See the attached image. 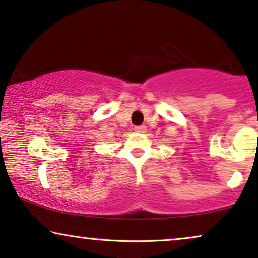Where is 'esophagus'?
<instances>
[{
	"instance_id": "obj_1",
	"label": "esophagus",
	"mask_w": 258,
	"mask_h": 258,
	"mask_svg": "<svg viewBox=\"0 0 258 258\" xmlns=\"http://www.w3.org/2000/svg\"><path fill=\"white\" fill-rule=\"evenodd\" d=\"M135 131H136V132H142V133H144V132L146 131V126H145V125L136 126V127H135Z\"/></svg>"
}]
</instances>
